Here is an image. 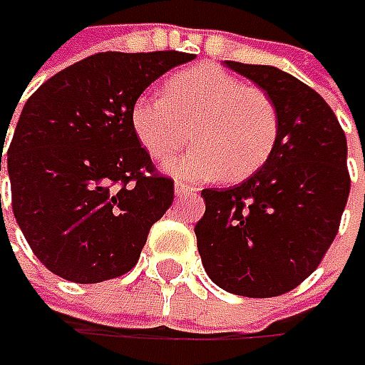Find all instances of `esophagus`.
I'll return each mask as SVG.
<instances>
[{"label": "esophagus", "mask_w": 365, "mask_h": 365, "mask_svg": "<svg viewBox=\"0 0 365 365\" xmlns=\"http://www.w3.org/2000/svg\"><path fill=\"white\" fill-rule=\"evenodd\" d=\"M175 192H176V197H189V195H195L197 189H195V187H190V185H187V182H176Z\"/></svg>", "instance_id": "esophagus-1"}]
</instances>
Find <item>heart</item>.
<instances>
[{"mask_svg":"<svg viewBox=\"0 0 365 365\" xmlns=\"http://www.w3.org/2000/svg\"><path fill=\"white\" fill-rule=\"evenodd\" d=\"M130 123L148 154L170 160L192 140L197 146L170 170L180 178L242 180L272 154L278 109L272 97L215 64H197L164 85V97L133 101Z\"/></svg>","mask_w":365,"mask_h":365,"instance_id":"b5f03b06","label":"heart"}]
</instances>
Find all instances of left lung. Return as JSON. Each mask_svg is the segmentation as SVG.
I'll use <instances>...</instances> for the list:
<instances>
[{"label":"left lung","instance_id":"1","mask_svg":"<svg viewBox=\"0 0 365 365\" xmlns=\"http://www.w3.org/2000/svg\"><path fill=\"white\" fill-rule=\"evenodd\" d=\"M225 66L272 97L278 138L244 182L201 190L197 247L219 288L270 299L315 272L337 235L349 197L347 140L325 99L297 77L268 64Z\"/></svg>","mask_w":365,"mask_h":365}]
</instances>
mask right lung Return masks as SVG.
I'll return each mask as SVG.
<instances>
[{
	"mask_svg": "<svg viewBox=\"0 0 365 365\" xmlns=\"http://www.w3.org/2000/svg\"><path fill=\"white\" fill-rule=\"evenodd\" d=\"M192 58L176 50L99 52L26 101L7 148L11 209L50 272L95 284L135 266L175 187L154 170L130 111L156 78Z\"/></svg>",
	"mask_w": 365,
	"mask_h": 365,
	"instance_id": "right-lung-1",
	"label": "right lung"
}]
</instances>
